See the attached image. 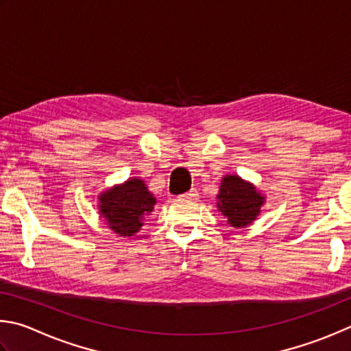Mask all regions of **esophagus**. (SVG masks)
<instances>
[{"mask_svg": "<svg viewBox=\"0 0 351 351\" xmlns=\"http://www.w3.org/2000/svg\"><path fill=\"white\" fill-rule=\"evenodd\" d=\"M197 191H189V193H185V194H182L180 195V199L182 200H195L197 199Z\"/></svg>", "mask_w": 351, "mask_h": 351, "instance_id": "esophagus-1", "label": "esophagus"}]
</instances>
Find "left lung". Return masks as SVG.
<instances>
[{"label":"left lung","instance_id":"1","mask_svg":"<svg viewBox=\"0 0 351 351\" xmlns=\"http://www.w3.org/2000/svg\"><path fill=\"white\" fill-rule=\"evenodd\" d=\"M265 197L253 183L239 176H225L217 194V208L234 228H245L259 216Z\"/></svg>","mask_w":351,"mask_h":351}]
</instances>
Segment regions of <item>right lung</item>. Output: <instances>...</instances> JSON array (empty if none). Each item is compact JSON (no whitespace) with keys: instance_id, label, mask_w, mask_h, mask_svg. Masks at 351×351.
Here are the masks:
<instances>
[{"instance_id":"obj_1","label":"right lung","mask_w":351,"mask_h":351,"mask_svg":"<svg viewBox=\"0 0 351 351\" xmlns=\"http://www.w3.org/2000/svg\"><path fill=\"white\" fill-rule=\"evenodd\" d=\"M98 210L115 234L134 236L143 225V217L156 205L154 194L141 179H128L123 185L109 188L98 195Z\"/></svg>"}]
</instances>
